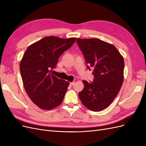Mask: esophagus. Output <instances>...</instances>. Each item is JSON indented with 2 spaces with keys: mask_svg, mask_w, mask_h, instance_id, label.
<instances>
[{
  "mask_svg": "<svg viewBox=\"0 0 146 146\" xmlns=\"http://www.w3.org/2000/svg\"><path fill=\"white\" fill-rule=\"evenodd\" d=\"M74 84H75V82H70V83H69V85H70V86H72L73 85H74Z\"/></svg>",
  "mask_w": 146,
  "mask_h": 146,
  "instance_id": "34e87169",
  "label": "esophagus"
}]
</instances>
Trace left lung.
<instances>
[{
  "mask_svg": "<svg viewBox=\"0 0 146 146\" xmlns=\"http://www.w3.org/2000/svg\"><path fill=\"white\" fill-rule=\"evenodd\" d=\"M87 69H93V81H83L78 93L82 103L91 111L107 108L115 99L123 80L124 61L115 46L99 39L77 38Z\"/></svg>",
  "mask_w": 146,
  "mask_h": 146,
  "instance_id": "obj_1",
  "label": "left lung"
}]
</instances>
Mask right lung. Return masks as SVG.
I'll return each mask as SVG.
<instances>
[{
    "label": "right lung",
    "instance_id": "obj_1",
    "mask_svg": "<svg viewBox=\"0 0 146 146\" xmlns=\"http://www.w3.org/2000/svg\"><path fill=\"white\" fill-rule=\"evenodd\" d=\"M76 38L45 37L30 46L20 63L25 90L39 108L51 110L60 105L69 83L52 74L59 57L71 47Z\"/></svg>",
    "mask_w": 146,
    "mask_h": 146
}]
</instances>
